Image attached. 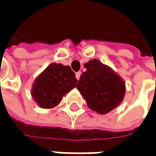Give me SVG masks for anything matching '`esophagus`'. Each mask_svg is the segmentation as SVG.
<instances>
[{"label": "esophagus", "instance_id": "obj_1", "mask_svg": "<svg viewBox=\"0 0 156 156\" xmlns=\"http://www.w3.org/2000/svg\"><path fill=\"white\" fill-rule=\"evenodd\" d=\"M81 72H78V73H76V74H75V77H76V79L77 80H79L80 79V76H81Z\"/></svg>", "mask_w": 156, "mask_h": 156}]
</instances>
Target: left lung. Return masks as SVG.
Wrapping results in <instances>:
<instances>
[{
  "mask_svg": "<svg viewBox=\"0 0 156 156\" xmlns=\"http://www.w3.org/2000/svg\"><path fill=\"white\" fill-rule=\"evenodd\" d=\"M84 67L86 71L82 73L76 88L91 110L107 114L122 102L126 92L125 82L97 59L90 60Z\"/></svg>",
  "mask_w": 156,
  "mask_h": 156,
  "instance_id": "1",
  "label": "left lung"
}]
</instances>
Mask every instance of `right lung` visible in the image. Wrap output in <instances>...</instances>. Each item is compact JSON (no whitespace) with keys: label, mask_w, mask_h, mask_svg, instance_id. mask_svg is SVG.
<instances>
[{"label":"right lung","mask_w":156,"mask_h":156,"mask_svg":"<svg viewBox=\"0 0 156 156\" xmlns=\"http://www.w3.org/2000/svg\"><path fill=\"white\" fill-rule=\"evenodd\" d=\"M76 84L75 73L69 66L52 63L34 81L31 95L40 108H52Z\"/></svg>","instance_id":"add662e5"}]
</instances>
